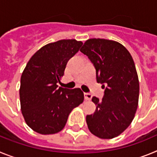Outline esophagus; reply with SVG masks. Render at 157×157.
<instances>
[{
    "instance_id": "34e87169",
    "label": "esophagus",
    "mask_w": 157,
    "mask_h": 157,
    "mask_svg": "<svg viewBox=\"0 0 157 157\" xmlns=\"http://www.w3.org/2000/svg\"><path fill=\"white\" fill-rule=\"evenodd\" d=\"M84 97H85V99L86 101H90L91 98H92V95L90 94H88V93H85L84 94Z\"/></svg>"
}]
</instances>
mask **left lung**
Wrapping results in <instances>:
<instances>
[{"mask_svg": "<svg viewBox=\"0 0 157 157\" xmlns=\"http://www.w3.org/2000/svg\"><path fill=\"white\" fill-rule=\"evenodd\" d=\"M94 63L97 82L105 90L102 100L94 97V114L86 116L88 128L102 139L116 138L130 126L138 109L139 81L133 58L117 41L88 39L80 49Z\"/></svg>", "mask_w": 157, "mask_h": 157, "instance_id": "left-lung-1", "label": "left lung"}]
</instances>
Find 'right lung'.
Returning <instances> with one entry per match:
<instances>
[{"mask_svg":"<svg viewBox=\"0 0 157 157\" xmlns=\"http://www.w3.org/2000/svg\"><path fill=\"white\" fill-rule=\"evenodd\" d=\"M82 45L75 39L47 44L31 56L22 73L21 111L35 132L53 134L63 129L69 114L84 101L79 88H58L66 65Z\"/></svg>","mask_w":157,"mask_h":157,"instance_id":"obj_1","label":"right lung"}]
</instances>
